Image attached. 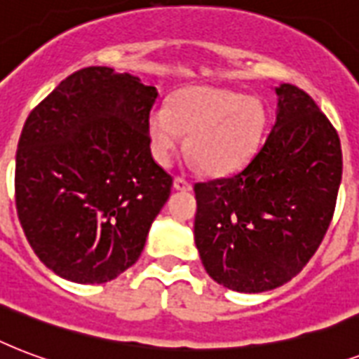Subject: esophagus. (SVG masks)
Returning a JSON list of instances; mask_svg holds the SVG:
<instances>
[{"mask_svg":"<svg viewBox=\"0 0 359 359\" xmlns=\"http://www.w3.org/2000/svg\"><path fill=\"white\" fill-rule=\"evenodd\" d=\"M174 189H176V191H191V189H193V183L187 182L185 177L176 176L174 177Z\"/></svg>","mask_w":359,"mask_h":359,"instance_id":"obj_1","label":"esophagus"}]
</instances>
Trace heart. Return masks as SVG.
Instances as JSON below:
<instances>
[{"instance_id":"heart-1","label":"heart","mask_w":359,"mask_h":359,"mask_svg":"<svg viewBox=\"0 0 359 359\" xmlns=\"http://www.w3.org/2000/svg\"><path fill=\"white\" fill-rule=\"evenodd\" d=\"M268 125L262 102L238 91L194 86L177 91L170 107L149 112L155 159L166 165L187 135V151L211 176L240 170L260 148Z\"/></svg>"}]
</instances>
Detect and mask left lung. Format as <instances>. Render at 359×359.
<instances>
[{
	"mask_svg": "<svg viewBox=\"0 0 359 359\" xmlns=\"http://www.w3.org/2000/svg\"><path fill=\"white\" fill-rule=\"evenodd\" d=\"M277 119L240 172L194 185V243L211 279L266 292L304 269L324 240L337 200V130L304 90L280 84Z\"/></svg>",
	"mask_w": 359,
	"mask_h": 359,
	"instance_id": "left-lung-1",
	"label": "left lung"
}]
</instances>
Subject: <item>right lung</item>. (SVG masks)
Listing matches in <instances>:
<instances>
[{"mask_svg":"<svg viewBox=\"0 0 359 359\" xmlns=\"http://www.w3.org/2000/svg\"><path fill=\"white\" fill-rule=\"evenodd\" d=\"M155 99L138 76L86 67L27 116L16 211L39 260L63 279L107 283L140 257L172 187L149 149Z\"/></svg>","mask_w":359,"mask_h":359,"instance_id":"obj_1","label":"right lung"}]
</instances>
